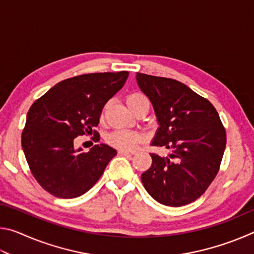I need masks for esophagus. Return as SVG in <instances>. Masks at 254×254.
Masks as SVG:
<instances>
[{"label": "esophagus", "instance_id": "obj_1", "mask_svg": "<svg viewBox=\"0 0 254 254\" xmlns=\"http://www.w3.org/2000/svg\"><path fill=\"white\" fill-rule=\"evenodd\" d=\"M119 154H121V156H127V157H131V156H133V153H132V152L121 151V150H120V151H119Z\"/></svg>", "mask_w": 254, "mask_h": 254}]
</instances>
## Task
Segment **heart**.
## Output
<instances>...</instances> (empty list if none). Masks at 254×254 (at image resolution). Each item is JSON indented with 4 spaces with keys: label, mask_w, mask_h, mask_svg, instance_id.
<instances>
[{
    "label": "heart",
    "mask_w": 254,
    "mask_h": 254,
    "mask_svg": "<svg viewBox=\"0 0 254 254\" xmlns=\"http://www.w3.org/2000/svg\"><path fill=\"white\" fill-rule=\"evenodd\" d=\"M147 100L142 93L133 92L127 96V104L132 110L135 105ZM143 136L135 131L131 130H115L106 136V141L111 147L121 150V151H134L143 142Z\"/></svg>",
    "instance_id": "heart-1"
}]
</instances>
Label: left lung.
Masks as SVG:
<instances>
[{"label": "left lung", "instance_id": "left-lung-1", "mask_svg": "<svg viewBox=\"0 0 254 254\" xmlns=\"http://www.w3.org/2000/svg\"><path fill=\"white\" fill-rule=\"evenodd\" d=\"M136 81L156 112L159 128L151 145L170 150L150 153L152 165L141 175L150 196L171 207L204 194L216 177L226 132L212 103L180 81L136 72Z\"/></svg>", "mask_w": 254, "mask_h": 254}]
</instances>
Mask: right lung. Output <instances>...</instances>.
<instances>
[{"label": "right lung", "instance_id": "obj_1", "mask_svg": "<svg viewBox=\"0 0 254 254\" xmlns=\"http://www.w3.org/2000/svg\"><path fill=\"white\" fill-rule=\"evenodd\" d=\"M127 71L95 72L62 80L33 103L21 143L38 184L58 198L88 191L117 156L110 145L95 144L88 152L75 149L74 139L92 134L106 102L123 87Z\"/></svg>", "mask_w": 254, "mask_h": 254}]
</instances>
